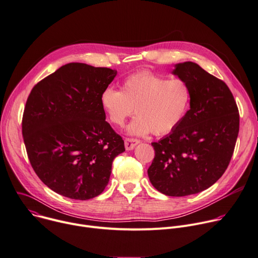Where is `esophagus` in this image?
Listing matches in <instances>:
<instances>
[{"mask_svg":"<svg viewBox=\"0 0 258 258\" xmlns=\"http://www.w3.org/2000/svg\"><path fill=\"white\" fill-rule=\"evenodd\" d=\"M140 143V140L138 139H134V138H126L124 140V146L126 150H132L136 147L137 144Z\"/></svg>","mask_w":258,"mask_h":258,"instance_id":"esophagus-1","label":"esophagus"}]
</instances>
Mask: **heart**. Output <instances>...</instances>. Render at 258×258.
<instances>
[{"instance_id": "obj_1", "label": "heart", "mask_w": 258, "mask_h": 258, "mask_svg": "<svg viewBox=\"0 0 258 258\" xmlns=\"http://www.w3.org/2000/svg\"><path fill=\"white\" fill-rule=\"evenodd\" d=\"M189 102L190 89L185 80L150 72L133 74L122 81L121 90L107 87L101 95L102 107L115 125H122L135 108L137 116L127 131L138 136L171 132L183 119Z\"/></svg>"}]
</instances>
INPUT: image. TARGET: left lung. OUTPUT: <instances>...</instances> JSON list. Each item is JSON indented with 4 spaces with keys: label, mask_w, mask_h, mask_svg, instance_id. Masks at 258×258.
I'll use <instances>...</instances> for the list:
<instances>
[{
    "label": "left lung",
    "mask_w": 258,
    "mask_h": 258,
    "mask_svg": "<svg viewBox=\"0 0 258 258\" xmlns=\"http://www.w3.org/2000/svg\"><path fill=\"white\" fill-rule=\"evenodd\" d=\"M173 74L190 89V109L181 122L151 145L155 155L148 177L169 197L199 194L225 172L240 126L237 103L228 86L191 61L177 63Z\"/></svg>",
    "instance_id": "obj_1"
}]
</instances>
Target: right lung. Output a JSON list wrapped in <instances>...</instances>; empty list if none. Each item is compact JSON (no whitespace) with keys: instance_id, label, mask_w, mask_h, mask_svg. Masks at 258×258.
<instances>
[{"instance_id":"1","label":"right lung","mask_w":258,"mask_h":258,"mask_svg":"<svg viewBox=\"0 0 258 258\" xmlns=\"http://www.w3.org/2000/svg\"><path fill=\"white\" fill-rule=\"evenodd\" d=\"M117 71L70 62L38 82L22 115L31 166L54 192L85 201L107 186L124 142L106 121L101 95Z\"/></svg>"}]
</instances>
